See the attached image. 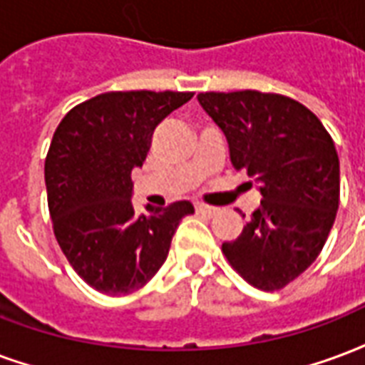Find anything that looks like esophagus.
<instances>
[{
	"instance_id": "esophagus-1",
	"label": "esophagus",
	"mask_w": 365,
	"mask_h": 365,
	"mask_svg": "<svg viewBox=\"0 0 365 365\" xmlns=\"http://www.w3.org/2000/svg\"><path fill=\"white\" fill-rule=\"evenodd\" d=\"M195 210L199 212V215H203V217H215V215L218 212L217 207H209V205H203V203H197Z\"/></svg>"
}]
</instances>
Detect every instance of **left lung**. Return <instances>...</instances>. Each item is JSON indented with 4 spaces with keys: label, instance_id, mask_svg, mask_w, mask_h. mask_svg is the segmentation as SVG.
Here are the masks:
<instances>
[{
    "label": "left lung",
    "instance_id": "left-lung-1",
    "mask_svg": "<svg viewBox=\"0 0 365 365\" xmlns=\"http://www.w3.org/2000/svg\"><path fill=\"white\" fill-rule=\"evenodd\" d=\"M197 100L226 137L232 166L263 197L242 234L224 242V255L250 284L279 290L317 259L333 228L341 193L333 139L288 96L237 91Z\"/></svg>",
    "mask_w": 365,
    "mask_h": 365
}]
</instances>
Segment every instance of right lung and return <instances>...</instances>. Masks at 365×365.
<instances>
[{"mask_svg":"<svg viewBox=\"0 0 365 365\" xmlns=\"http://www.w3.org/2000/svg\"><path fill=\"white\" fill-rule=\"evenodd\" d=\"M193 93H106L61 120L44 164L53 234L86 284L110 296L131 294L166 261L190 201L137 212L131 172L141 168L155 128Z\"/></svg>","mask_w":365,"mask_h":365,"instance_id":"obj_1","label":"right lung"}]
</instances>
